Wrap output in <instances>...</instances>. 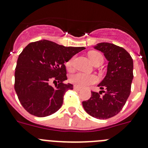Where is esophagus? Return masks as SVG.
<instances>
[{
  "instance_id": "obj_1",
  "label": "esophagus",
  "mask_w": 148,
  "mask_h": 148,
  "mask_svg": "<svg viewBox=\"0 0 148 148\" xmlns=\"http://www.w3.org/2000/svg\"><path fill=\"white\" fill-rule=\"evenodd\" d=\"M73 88H74V90H77V91H80L81 90H82V88H81V87H77V86H74V87H73Z\"/></svg>"
}]
</instances>
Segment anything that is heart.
<instances>
[{
  "label": "heart",
  "mask_w": 148,
  "mask_h": 148,
  "mask_svg": "<svg viewBox=\"0 0 148 148\" xmlns=\"http://www.w3.org/2000/svg\"><path fill=\"white\" fill-rule=\"evenodd\" d=\"M89 58L91 62L93 64L95 61L99 59L103 60V57L101 54L98 52H90L89 53ZM73 59L69 60L66 63V66L68 70H71L73 67ZM70 81L72 84H75V86L79 87H84L87 86L95 84L98 82V77L93 74H87L84 73H77L73 74L70 78Z\"/></svg>",
  "instance_id": "b5f03b06"
}]
</instances>
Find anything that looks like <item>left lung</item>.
<instances>
[{
  "label": "left lung",
  "mask_w": 148,
  "mask_h": 148,
  "mask_svg": "<svg viewBox=\"0 0 148 148\" xmlns=\"http://www.w3.org/2000/svg\"><path fill=\"white\" fill-rule=\"evenodd\" d=\"M94 49L104 53L108 61L105 77L98 87L100 92H92L90 99L83 101L84 110L94 118L107 119L118 114L130 93L133 78V61L124 48L110 43H99ZM105 92L103 96L100 95Z\"/></svg>",
  "instance_id": "obj_1"
}]
</instances>
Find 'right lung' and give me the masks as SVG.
Returning a JSON list of instances; mask_svg holds the SVG:
<instances>
[{
    "label": "right lung",
    "instance_id": "right-lung-1",
    "mask_svg": "<svg viewBox=\"0 0 148 148\" xmlns=\"http://www.w3.org/2000/svg\"><path fill=\"white\" fill-rule=\"evenodd\" d=\"M84 49L40 40L23 49L15 67V90L28 113L45 117L61 108L65 92L73 89V84L64 83L67 79L64 63ZM52 81L58 83L53 87Z\"/></svg>",
    "mask_w": 148,
    "mask_h": 148
}]
</instances>
